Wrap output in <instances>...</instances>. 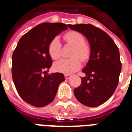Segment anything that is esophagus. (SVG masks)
<instances>
[{
    "label": "esophagus",
    "instance_id": "34e87169",
    "mask_svg": "<svg viewBox=\"0 0 132 132\" xmlns=\"http://www.w3.org/2000/svg\"><path fill=\"white\" fill-rule=\"evenodd\" d=\"M64 77H65V78H66V80H68V79H69L70 78H71V75H69V74H65V75H64Z\"/></svg>",
    "mask_w": 132,
    "mask_h": 132
}]
</instances>
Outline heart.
<instances>
[{"label": "heart", "instance_id": "1", "mask_svg": "<svg viewBox=\"0 0 132 132\" xmlns=\"http://www.w3.org/2000/svg\"><path fill=\"white\" fill-rule=\"evenodd\" d=\"M66 43L69 44L73 49L71 52V59H62L55 62L54 69L57 72L65 74H71L80 68L81 61H85L90 55V48L85 43V38L78 32L70 31L63 36ZM61 45L58 38H54L49 45L48 52L52 59H57L61 55Z\"/></svg>", "mask_w": 132, "mask_h": 132}]
</instances>
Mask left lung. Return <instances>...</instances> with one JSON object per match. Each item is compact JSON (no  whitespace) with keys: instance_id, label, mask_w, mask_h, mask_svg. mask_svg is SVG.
<instances>
[{"instance_id":"1","label":"left lung","mask_w":132,"mask_h":132,"mask_svg":"<svg viewBox=\"0 0 132 132\" xmlns=\"http://www.w3.org/2000/svg\"><path fill=\"white\" fill-rule=\"evenodd\" d=\"M85 36L90 45V56L82 71L85 76L74 89L79 102L89 107L105 103L116 91L122 69L117 45L106 32L92 24L68 25Z\"/></svg>"}]
</instances>
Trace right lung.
I'll list each match as a JSON object with an SVG mask.
<instances>
[{
	"instance_id": "1",
	"label": "right lung",
	"mask_w": 132,
	"mask_h": 132,
	"mask_svg": "<svg viewBox=\"0 0 132 132\" xmlns=\"http://www.w3.org/2000/svg\"><path fill=\"white\" fill-rule=\"evenodd\" d=\"M66 29L68 27L63 23L39 24L21 37L13 52V82L21 98L32 106L43 107L51 103L59 84L65 80L63 74L49 75L47 71L52 63L49 45Z\"/></svg>"
}]
</instances>
